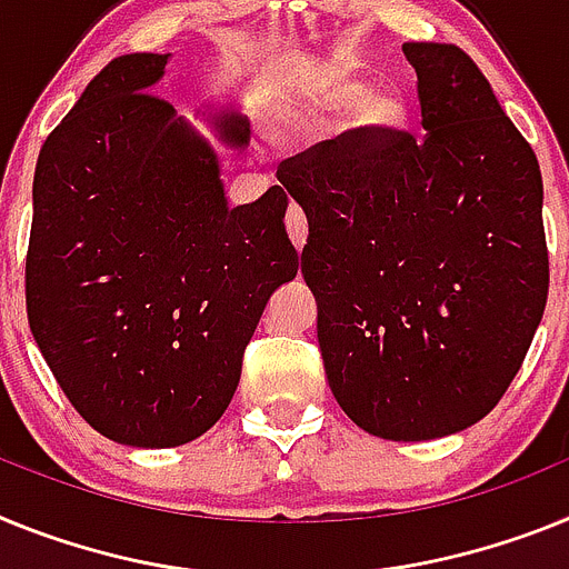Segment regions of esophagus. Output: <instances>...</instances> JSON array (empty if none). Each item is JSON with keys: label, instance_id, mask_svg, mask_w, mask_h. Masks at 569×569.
I'll return each mask as SVG.
<instances>
[{"label": "esophagus", "instance_id": "34e87169", "mask_svg": "<svg viewBox=\"0 0 569 569\" xmlns=\"http://www.w3.org/2000/svg\"><path fill=\"white\" fill-rule=\"evenodd\" d=\"M286 229H289L291 243L298 246V249H303L306 234H309V226H306V214L298 209V206H291L289 209V217H286Z\"/></svg>", "mask_w": 569, "mask_h": 569}]
</instances>
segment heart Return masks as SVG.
<instances>
[{
    "label": "heart",
    "mask_w": 569,
    "mask_h": 569,
    "mask_svg": "<svg viewBox=\"0 0 569 569\" xmlns=\"http://www.w3.org/2000/svg\"><path fill=\"white\" fill-rule=\"evenodd\" d=\"M369 79L358 73H335L326 82H320L309 97L300 102H291L278 117L280 137L298 134L318 122L338 117V113L358 108V131L369 140L392 137L401 131L409 120V106L398 88H380L369 93Z\"/></svg>",
    "instance_id": "1"
}]
</instances>
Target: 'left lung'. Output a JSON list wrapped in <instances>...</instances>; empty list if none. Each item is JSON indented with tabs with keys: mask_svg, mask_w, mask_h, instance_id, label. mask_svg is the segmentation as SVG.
Returning <instances> with one entry per match:
<instances>
[{
	"mask_svg": "<svg viewBox=\"0 0 569 569\" xmlns=\"http://www.w3.org/2000/svg\"><path fill=\"white\" fill-rule=\"evenodd\" d=\"M421 140L323 146L283 171L332 395L360 429L432 441L490 415L547 303L530 142L458 46L407 42Z\"/></svg>",
	"mask_w": 569,
	"mask_h": 569,
	"instance_id": "8db88e82",
	"label": "left lung"
}]
</instances>
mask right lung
<instances>
[{"label": "right lung", "instance_id": "obj_1", "mask_svg": "<svg viewBox=\"0 0 569 569\" xmlns=\"http://www.w3.org/2000/svg\"><path fill=\"white\" fill-rule=\"evenodd\" d=\"M168 53H126L39 151L24 298L39 352L82 418L126 447L200 438L231 403L271 291L303 257L271 186L231 209L214 146L151 88ZM217 140L249 120L211 113Z\"/></svg>", "mask_w": 569, "mask_h": 569}]
</instances>
